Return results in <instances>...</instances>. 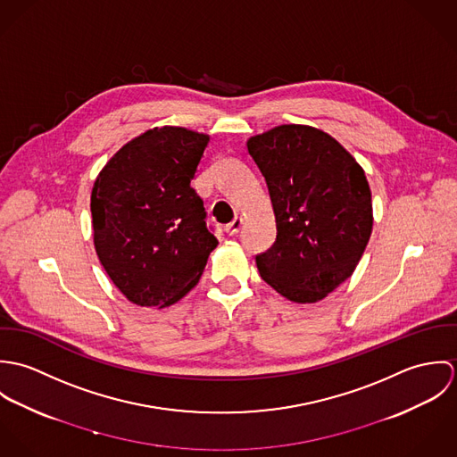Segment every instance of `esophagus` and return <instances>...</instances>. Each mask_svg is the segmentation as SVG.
<instances>
[{
  "instance_id": "1",
  "label": "esophagus",
  "mask_w": 457,
  "mask_h": 457,
  "mask_svg": "<svg viewBox=\"0 0 457 457\" xmlns=\"http://www.w3.org/2000/svg\"><path fill=\"white\" fill-rule=\"evenodd\" d=\"M241 225H243V218L236 216L228 225H225V232H227L228 236H236V234L241 230Z\"/></svg>"
}]
</instances>
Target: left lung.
Returning a JSON list of instances; mask_svg holds the SVG:
<instances>
[{
  "label": "left lung",
  "mask_w": 457,
  "mask_h": 457,
  "mask_svg": "<svg viewBox=\"0 0 457 457\" xmlns=\"http://www.w3.org/2000/svg\"><path fill=\"white\" fill-rule=\"evenodd\" d=\"M265 179L276 241L255 255L262 279L294 303H317L348 279L373 228L364 170L330 135L283 125L248 140Z\"/></svg>",
  "instance_id": "left-lung-1"
}]
</instances>
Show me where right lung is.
<instances>
[{
    "label": "right lung",
    "instance_id": "right-lung-1",
    "mask_svg": "<svg viewBox=\"0 0 457 457\" xmlns=\"http://www.w3.org/2000/svg\"><path fill=\"white\" fill-rule=\"evenodd\" d=\"M209 137L163 127L123 145L91 194L96 255L138 306H170L188 294L218 246L192 188Z\"/></svg>",
    "mask_w": 457,
    "mask_h": 457
}]
</instances>
